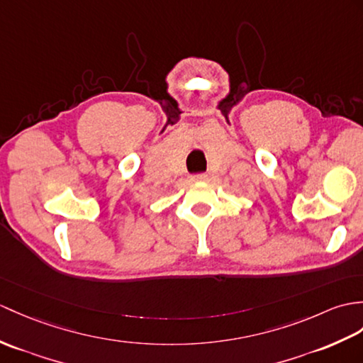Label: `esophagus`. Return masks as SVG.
Here are the masks:
<instances>
[{
    "instance_id": "esophagus-1",
    "label": "esophagus",
    "mask_w": 363,
    "mask_h": 363,
    "mask_svg": "<svg viewBox=\"0 0 363 363\" xmlns=\"http://www.w3.org/2000/svg\"><path fill=\"white\" fill-rule=\"evenodd\" d=\"M193 181H206L207 179V174L206 173H199V174H195L191 178Z\"/></svg>"
}]
</instances>
